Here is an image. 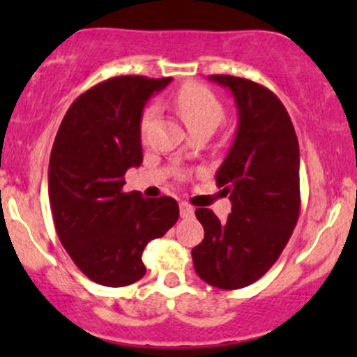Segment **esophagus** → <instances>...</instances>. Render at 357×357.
I'll return each instance as SVG.
<instances>
[{
  "label": "esophagus",
  "instance_id": "esophagus-1",
  "mask_svg": "<svg viewBox=\"0 0 357 357\" xmlns=\"http://www.w3.org/2000/svg\"><path fill=\"white\" fill-rule=\"evenodd\" d=\"M179 214H181L183 219L193 218V214H195V208H193L190 204H186V202H181V204H179Z\"/></svg>",
  "mask_w": 357,
  "mask_h": 357
}]
</instances>
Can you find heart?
I'll return each instance as SVG.
<instances>
[{"label":"heart","instance_id":"obj_1","mask_svg":"<svg viewBox=\"0 0 357 357\" xmlns=\"http://www.w3.org/2000/svg\"><path fill=\"white\" fill-rule=\"evenodd\" d=\"M172 105L190 132L197 129H212L214 131L219 122L225 117V109L219 102L218 96L199 82H186L172 96ZM155 117V107L149 105L143 110L142 119H139V131L146 135L150 122Z\"/></svg>","mask_w":357,"mask_h":357}]
</instances>
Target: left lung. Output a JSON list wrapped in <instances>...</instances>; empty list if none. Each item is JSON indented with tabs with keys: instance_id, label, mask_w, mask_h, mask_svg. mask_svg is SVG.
Here are the masks:
<instances>
[{
	"instance_id": "1",
	"label": "left lung",
	"mask_w": 357,
	"mask_h": 357,
	"mask_svg": "<svg viewBox=\"0 0 357 357\" xmlns=\"http://www.w3.org/2000/svg\"><path fill=\"white\" fill-rule=\"evenodd\" d=\"M208 79L233 93L238 110L235 142L215 174L231 214L219 221L211 208H197L205 235L192 257L205 283L236 290L264 276L290 240L301 212V157L289 112L275 93L235 75Z\"/></svg>"
}]
</instances>
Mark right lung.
<instances>
[{"label": "right lung", "instance_id": "1", "mask_svg": "<svg viewBox=\"0 0 357 357\" xmlns=\"http://www.w3.org/2000/svg\"><path fill=\"white\" fill-rule=\"evenodd\" d=\"M169 82L143 75L107 79L72 103L56 132L48 169L56 235L75 266L100 285L142 280L146 243L179 218L171 197L122 192L126 171L143 162V107Z\"/></svg>", "mask_w": 357, "mask_h": 357}]
</instances>
